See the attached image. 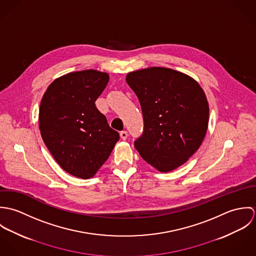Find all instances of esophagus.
Here are the masks:
<instances>
[{
    "instance_id": "34e87169",
    "label": "esophagus",
    "mask_w": 256,
    "mask_h": 256,
    "mask_svg": "<svg viewBox=\"0 0 256 256\" xmlns=\"http://www.w3.org/2000/svg\"><path fill=\"white\" fill-rule=\"evenodd\" d=\"M120 137H121L122 140H126L127 137H128L127 131H121V132H120Z\"/></svg>"
}]
</instances>
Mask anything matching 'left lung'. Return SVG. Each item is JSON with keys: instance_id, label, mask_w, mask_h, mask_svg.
<instances>
[{"instance_id": "1", "label": "left lung", "mask_w": 256, "mask_h": 256, "mask_svg": "<svg viewBox=\"0 0 256 256\" xmlns=\"http://www.w3.org/2000/svg\"><path fill=\"white\" fill-rule=\"evenodd\" d=\"M126 82L141 104L144 129L134 146L148 164L162 172L184 164L206 135L209 106L192 78L160 67L127 74Z\"/></svg>"}]
</instances>
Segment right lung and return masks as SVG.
<instances>
[{
	"label": "right lung",
	"mask_w": 256,
	"mask_h": 256,
	"mask_svg": "<svg viewBox=\"0 0 256 256\" xmlns=\"http://www.w3.org/2000/svg\"><path fill=\"white\" fill-rule=\"evenodd\" d=\"M108 80V74L96 70L67 74L55 80L42 98V139L58 164L76 178H92L119 140L94 104Z\"/></svg>",
	"instance_id": "add662e5"
}]
</instances>
